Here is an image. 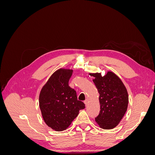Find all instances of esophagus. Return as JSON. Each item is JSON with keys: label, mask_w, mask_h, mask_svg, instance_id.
<instances>
[{"label": "esophagus", "mask_w": 155, "mask_h": 155, "mask_svg": "<svg viewBox=\"0 0 155 155\" xmlns=\"http://www.w3.org/2000/svg\"><path fill=\"white\" fill-rule=\"evenodd\" d=\"M84 103H85V105L86 106H87V105H88V100L87 99V100H85V101H84Z\"/></svg>", "instance_id": "esophagus-1"}]
</instances>
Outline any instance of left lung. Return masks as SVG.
Here are the masks:
<instances>
[{
    "label": "left lung",
    "instance_id": "8db88e82",
    "mask_svg": "<svg viewBox=\"0 0 155 155\" xmlns=\"http://www.w3.org/2000/svg\"><path fill=\"white\" fill-rule=\"evenodd\" d=\"M94 77L93 82L100 94V114L95 120L100 127L112 129L118 125L127 109L129 96L120 78L112 72L90 73Z\"/></svg>",
    "mask_w": 155,
    "mask_h": 155
}]
</instances>
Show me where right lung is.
Instances as JSON below:
<instances>
[{
    "instance_id": "add662e5",
    "label": "right lung",
    "mask_w": 155,
    "mask_h": 155,
    "mask_svg": "<svg viewBox=\"0 0 155 155\" xmlns=\"http://www.w3.org/2000/svg\"><path fill=\"white\" fill-rule=\"evenodd\" d=\"M71 69L60 68L52 74L39 94V103L45 124L55 131L66 130L76 118L79 110L85 108L78 100L74 89L68 86Z\"/></svg>"
}]
</instances>
